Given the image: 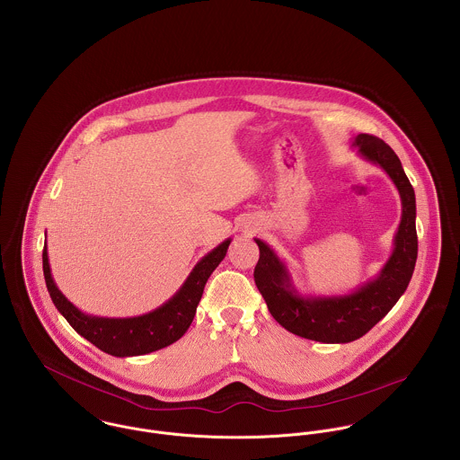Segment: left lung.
Wrapping results in <instances>:
<instances>
[{"label": "left lung", "instance_id": "1", "mask_svg": "<svg viewBox=\"0 0 460 460\" xmlns=\"http://www.w3.org/2000/svg\"><path fill=\"white\" fill-rule=\"evenodd\" d=\"M358 154L383 168L394 181L402 201V217L394 234V252L374 279L341 296H303L285 262L261 239L255 283L274 321L297 336L323 343H349L367 334L405 292L418 257L414 190L392 146L370 134L352 141Z\"/></svg>", "mask_w": 460, "mask_h": 460}]
</instances>
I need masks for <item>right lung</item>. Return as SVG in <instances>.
<instances>
[{
    "label": "right lung",
    "mask_w": 460,
    "mask_h": 460,
    "mask_svg": "<svg viewBox=\"0 0 460 460\" xmlns=\"http://www.w3.org/2000/svg\"><path fill=\"white\" fill-rule=\"evenodd\" d=\"M230 243L232 239H226L201 257L182 287L159 308L128 319L95 317L74 306L53 279L48 244L42 252V267L49 296L66 323L101 350L117 358H129L159 350L182 338L195 319L203 287L212 270L225 259Z\"/></svg>",
    "instance_id": "obj_1"
}]
</instances>
